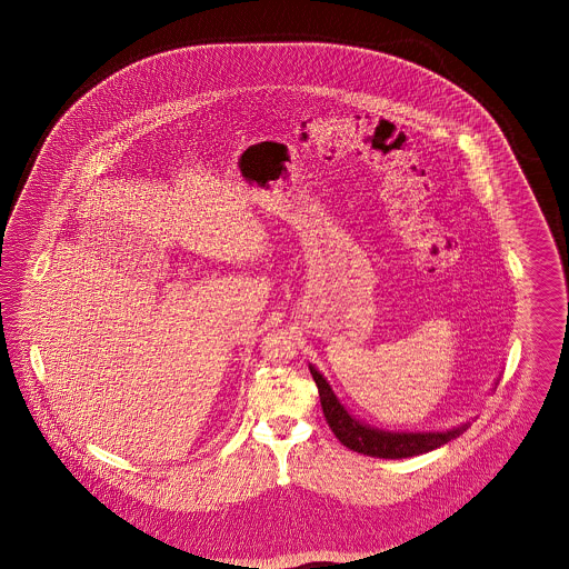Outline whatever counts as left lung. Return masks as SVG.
Masks as SVG:
<instances>
[{
    "label": "left lung",
    "mask_w": 569,
    "mask_h": 569,
    "mask_svg": "<svg viewBox=\"0 0 569 569\" xmlns=\"http://www.w3.org/2000/svg\"><path fill=\"white\" fill-rule=\"evenodd\" d=\"M309 369L318 386L320 403H322V411L330 431L353 452L378 457V459H409V457L431 452L435 448L457 439L467 429V425L443 433H386V431L371 429L353 420L352 416L343 409V406L337 401L335 392L330 390V386L326 383V379L318 373V369L313 367Z\"/></svg>",
    "instance_id": "8db88e82"
}]
</instances>
